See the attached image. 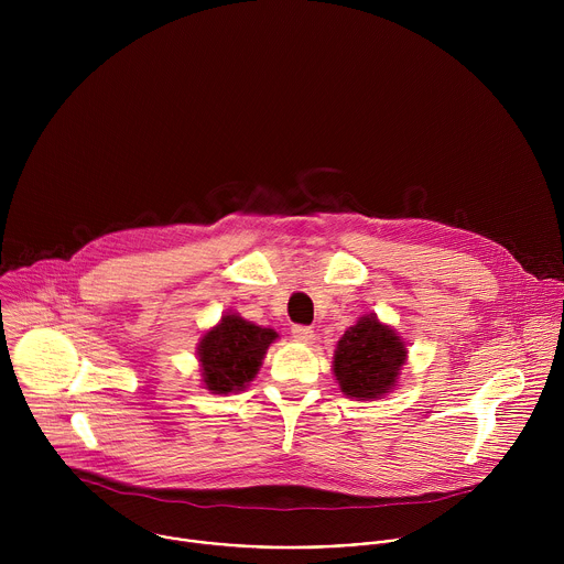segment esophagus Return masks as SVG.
<instances>
[{
	"mask_svg": "<svg viewBox=\"0 0 564 564\" xmlns=\"http://www.w3.org/2000/svg\"><path fill=\"white\" fill-rule=\"evenodd\" d=\"M292 337L301 344H310L314 339V330L310 326H294L292 328Z\"/></svg>",
	"mask_w": 564,
	"mask_h": 564,
	"instance_id": "obj_1",
	"label": "esophagus"
}]
</instances>
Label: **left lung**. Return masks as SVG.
<instances>
[{
  "instance_id": "obj_1",
  "label": "left lung",
  "mask_w": 564,
  "mask_h": 564,
  "mask_svg": "<svg viewBox=\"0 0 564 564\" xmlns=\"http://www.w3.org/2000/svg\"><path fill=\"white\" fill-rule=\"evenodd\" d=\"M406 355V341L370 312L337 341L333 370L346 397L375 401L397 386Z\"/></svg>"
}]
</instances>
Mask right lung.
<instances>
[{"label": "right lung", "mask_w": 564, "mask_h": 564, "mask_svg": "<svg viewBox=\"0 0 564 564\" xmlns=\"http://www.w3.org/2000/svg\"><path fill=\"white\" fill-rule=\"evenodd\" d=\"M276 337L272 328H261L236 312H227L196 348L205 388L214 394L248 388Z\"/></svg>", "instance_id": "add662e5"}]
</instances>
